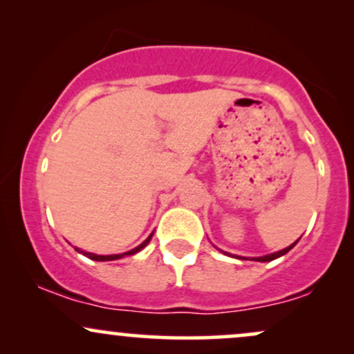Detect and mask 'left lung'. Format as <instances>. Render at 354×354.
I'll return each instance as SVG.
<instances>
[{
  "instance_id": "left-lung-1",
  "label": "left lung",
  "mask_w": 354,
  "mask_h": 354,
  "mask_svg": "<svg viewBox=\"0 0 354 354\" xmlns=\"http://www.w3.org/2000/svg\"><path fill=\"white\" fill-rule=\"evenodd\" d=\"M299 239H296V241L293 243V245H290L288 248H284V250H281V251H276V253H271V254H265V256H258V258H251L253 259V261H261V263H266V261H273V259H276V258H279V256H283V254H286L288 251L290 250H293L295 248V245L296 243H298ZM223 253H225V251H223ZM228 254V253H226ZM228 256H231V254H228ZM234 258H241V256H234ZM241 259H248V258H241Z\"/></svg>"
}]
</instances>
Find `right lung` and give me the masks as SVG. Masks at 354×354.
Segmentation results:
<instances>
[{"label": "right lung", "mask_w": 354, "mask_h": 354, "mask_svg": "<svg viewBox=\"0 0 354 354\" xmlns=\"http://www.w3.org/2000/svg\"><path fill=\"white\" fill-rule=\"evenodd\" d=\"M151 238H153V233L149 234V236L146 238L145 241L141 243L140 246L133 248V250L126 251V253H121V254H95V253H89V251H83V250H80V248H75V250L78 251V253H83V254L86 256V258H89V259H95V261H113V259H120V258H124V256H131V254H136L138 251H141V250H143V248H145L146 245H148L149 241H151Z\"/></svg>", "instance_id": "right-lung-1"}]
</instances>
